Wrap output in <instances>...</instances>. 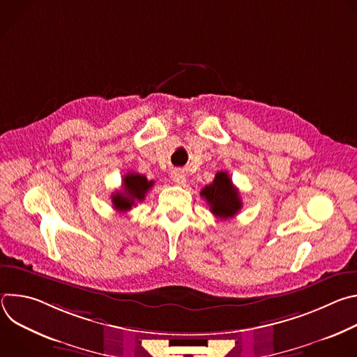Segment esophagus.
Wrapping results in <instances>:
<instances>
[{"label": "esophagus", "mask_w": 357, "mask_h": 357, "mask_svg": "<svg viewBox=\"0 0 357 357\" xmlns=\"http://www.w3.org/2000/svg\"><path fill=\"white\" fill-rule=\"evenodd\" d=\"M171 178H172V181H174L176 185H179V186H183V185L186 183V175H185V172L181 171V169H175V171L171 174Z\"/></svg>", "instance_id": "1"}]
</instances>
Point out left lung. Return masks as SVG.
I'll return each instance as SVG.
<instances>
[{
	"label": "left lung",
	"instance_id": "obj_1",
	"mask_svg": "<svg viewBox=\"0 0 357 357\" xmlns=\"http://www.w3.org/2000/svg\"><path fill=\"white\" fill-rule=\"evenodd\" d=\"M211 206V212L220 219H229L241 209V199L227 172H218L213 182L200 192Z\"/></svg>",
	"mask_w": 357,
	"mask_h": 357
}]
</instances>
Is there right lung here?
<instances>
[{
    "instance_id": "obj_1",
    "label": "right lung",
    "mask_w": 357,
    "mask_h": 357,
    "mask_svg": "<svg viewBox=\"0 0 357 357\" xmlns=\"http://www.w3.org/2000/svg\"><path fill=\"white\" fill-rule=\"evenodd\" d=\"M152 186H154V181H148L139 174L128 172L123 178V190L112 195L113 208L119 212L130 211L132 206H135L137 200H144L145 193Z\"/></svg>"
}]
</instances>
